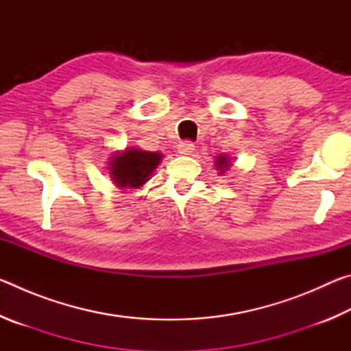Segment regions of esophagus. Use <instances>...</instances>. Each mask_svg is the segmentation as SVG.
<instances>
[{"mask_svg": "<svg viewBox=\"0 0 351 351\" xmlns=\"http://www.w3.org/2000/svg\"><path fill=\"white\" fill-rule=\"evenodd\" d=\"M195 150V145L193 142L190 141H182L178 144V152H180L181 154H192Z\"/></svg>", "mask_w": 351, "mask_h": 351, "instance_id": "1", "label": "esophagus"}]
</instances>
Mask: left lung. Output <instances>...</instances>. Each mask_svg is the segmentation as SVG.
<instances>
[{"label": "left lung", "mask_w": 351, "mask_h": 351, "mask_svg": "<svg viewBox=\"0 0 351 351\" xmlns=\"http://www.w3.org/2000/svg\"><path fill=\"white\" fill-rule=\"evenodd\" d=\"M217 165H218V169H221V173L224 171V169H228V158L226 156H219L218 159H217Z\"/></svg>", "instance_id": "8db88e82"}]
</instances>
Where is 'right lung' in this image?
Masks as SVG:
<instances>
[{
  "label": "right lung",
  "instance_id": "obj_1",
  "mask_svg": "<svg viewBox=\"0 0 351 351\" xmlns=\"http://www.w3.org/2000/svg\"><path fill=\"white\" fill-rule=\"evenodd\" d=\"M161 153L144 150H125L116 154L111 161V176L121 187H139L144 184L156 165L161 162Z\"/></svg>",
  "mask_w": 351,
  "mask_h": 351
}]
</instances>
